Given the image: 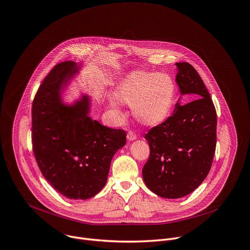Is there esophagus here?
Wrapping results in <instances>:
<instances>
[{
    "label": "esophagus",
    "mask_w": 250,
    "mask_h": 250,
    "mask_svg": "<svg viewBox=\"0 0 250 250\" xmlns=\"http://www.w3.org/2000/svg\"><path fill=\"white\" fill-rule=\"evenodd\" d=\"M126 138H127V140H129V141H132V140H135V139L137 138V135L135 134V132H134V131H132V130H129V131L127 132Z\"/></svg>",
    "instance_id": "34e87169"
}]
</instances>
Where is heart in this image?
<instances>
[{
    "instance_id": "b5f03b06",
    "label": "heart",
    "mask_w": 250,
    "mask_h": 250,
    "mask_svg": "<svg viewBox=\"0 0 250 250\" xmlns=\"http://www.w3.org/2000/svg\"><path fill=\"white\" fill-rule=\"evenodd\" d=\"M115 97L122 104H133V114L140 123L156 125L171 113L175 85L168 74L134 71L121 83Z\"/></svg>"
}]
</instances>
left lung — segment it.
Wrapping results in <instances>:
<instances>
[{
    "mask_svg": "<svg viewBox=\"0 0 250 250\" xmlns=\"http://www.w3.org/2000/svg\"><path fill=\"white\" fill-rule=\"evenodd\" d=\"M176 65L181 94L197 99L177 103L173 115L144 136L150 155L142 177L146 187L164 198L184 197L202 184L211 169L217 141L216 109L203 80L190 63Z\"/></svg>",
    "mask_w": 250,
    "mask_h": 250,
    "instance_id": "left-lung-1",
    "label": "left lung"
}]
</instances>
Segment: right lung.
Instances as JSON below:
<instances>
[{
  "instance_id": "1",
  "label": "right lung",
  "mask_w": 250,
  "mask_h": 250,
  "mask_svg": "<svg viewBox=\"0 0 250 250\" xmlns=\"http://www.w3.org/2000/svg\"><path fill=\"white\" fill-rule=\"evenodd\" d=\"M78 68L62 62L44 78L32 104L31 138L38 167L53 188L69 199H88L106 185L126 133L92 120L87 95L71 106L62 102L61 91Z\"/></svg>"
}]
</instances>
